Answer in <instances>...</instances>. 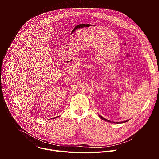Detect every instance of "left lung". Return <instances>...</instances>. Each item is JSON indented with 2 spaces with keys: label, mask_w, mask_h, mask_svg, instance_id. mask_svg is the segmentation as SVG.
<instances>
[{
  "label": "left lung",
  "mask_w": 159,
  "mask_h": 159,
  "mask_svg": "<svg viewBox=\"0 0 159 159\" xmlns=\"http://www.w3.org/2000/svg\"><path fill=\"white\" fill-rule=\"evenodd\" d=\"M99 116L100 117V118H101L102 120H103L104 121H107V122H109V123H115V122H113V121H109V120H106V119H105L104 118H103V117H102L101 116H100V115H99ZM129 120H127V121H123V122H121V123H125V122H127V121H128ZM116 123H120L119 122H116Z\"/></svg>",
  "instance_id": "obj_1"
}]
</instances>
